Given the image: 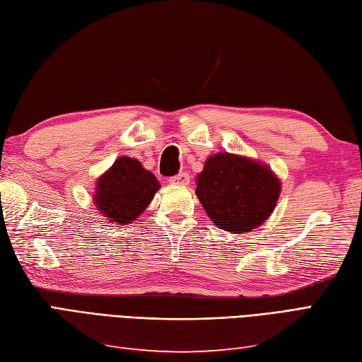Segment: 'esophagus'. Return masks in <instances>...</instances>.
Here are the masks:
<instances>
[{
    "instance_id": "esophagus-1",
    "label": "esophagus",
    "mask_w": 362,
    "mask_h": 362,
    "mask_svg": "<svg viewBox=\"0 0 362 362\" xmlns=\"http://www.w3.org/2000/svg\"><path fill=\"white\" fill-rule=\"evenodd\" d=\"M172 184H180V186H186V184L190 182V175L187 172H180L178 175L172 176L169 180Z\"/></svg>"
}]
</instances>
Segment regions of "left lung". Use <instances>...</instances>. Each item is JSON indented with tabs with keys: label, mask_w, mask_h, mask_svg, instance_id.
I'll use <instances>...</instances> for the list:
<instances>
[{
	"label": "left lung",
	"mask_w": 362,
	"mask_h": 362,
	"mask_svg": "<svg viewBox=\"0 0 362 362\" xmlns=\"http://www.w3.org/2000/svg\"><path fill=\"white\" fill-rule=\"evenodd\" d=\"M279 190V181L267 165L243 156L216 153L198 175L197 195L219 228L244 233L270 216Z\"/></svg>",
	"instance_id": "8db88e82"
}]
</instances>
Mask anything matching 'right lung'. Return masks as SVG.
Returning <instances> with one entry per match:
<instances>
[{
  "label": "right lung",
  "mask_w": 362,
  "mask_h": 362,
  "mask_svg": "<svg viewBox=\"0 0 362 362\" xmlns=\"http://www.w3.org/2000/svg\"><path fill=\"white\" fill-rule=\"evenodd\" d=\"M160 182L139 161L121 156L96 184L95 204L113 223H132L152 201Z\"/></svg>",
  "instance_id": "right-lung-1"
}]
</instances>
